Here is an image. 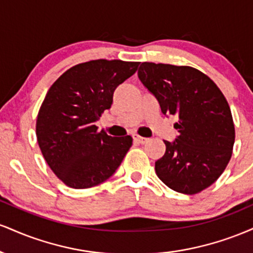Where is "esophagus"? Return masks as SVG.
Returning <instances> with one entry per match:
<instances>
[{
	"instance_id": "1",
	"label": "esophagus",
	"mask_w": 253,
	"mask_h": 253,
	"mask_svg": "<svg viewBox=\"0 0 253 253\" xmlns=\"http://www.w3.org/2000/svg\"><path fill=\"white\" fill-rule=\"evenodd\" d=\"M133 140H134L135 143H138V144H145L147 140H149V139L144 138V136H140L138 134H134V135H133Z\"/></svg>"
}]
</instances>
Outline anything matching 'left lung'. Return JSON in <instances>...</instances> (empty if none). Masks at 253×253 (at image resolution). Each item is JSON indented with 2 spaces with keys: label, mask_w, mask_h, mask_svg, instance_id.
I'll return each mask as SVG.
<instances>
[{
  "label": "left lung",
  "mask_w": 253,
  "mask_h": 253,
  "mask_svg": "<svg viewBox=\"0 0 253 253\" xmlns=\"http://www.w3.org/2000/svg\"><path fill=\"white\" fill-rule=\"evenodd\" d=\"M139 80L155 95L163 114L176 115L178 136L164 141L157 176L172 190L194 195L213 184L233 151V118L221 90L191 66L141 63Z\"/></svg>",
  "instance_id": "left-lung-1"
}]
</instances>
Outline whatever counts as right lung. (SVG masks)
<instances>
[{
  "label": "right lung",
  "mask_w": 253,
  "mask_h": 253,
  "mask_svg": "<svg viewBox=\"0 0 253 253\" xmlns=\"http://www.w3.org/2000/svg\"><path fill=\"white\" fill-rule=\"evenodd\" d=\"M138 65L120 59L81 63L48 89L38 113L37 140L46 163L68 187L85 189L108 179L132 146L130 135L110 136L95 123Z\"/></svg>",
  "instance_id": "add662e5"
}]
</instances>
